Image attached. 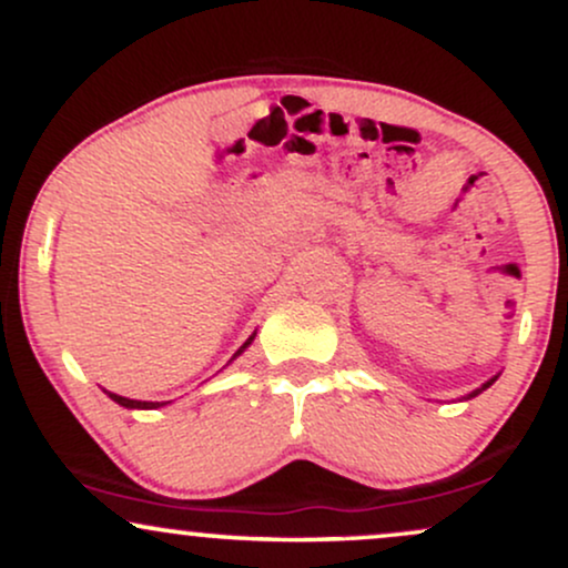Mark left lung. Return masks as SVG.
I'll return each instance as SVG.
<instances>
[{
    "label": "left lung",
    "mask_w": 568,
    "mask_h": 568,
    "mask_svg": "<svg viewBox=\"0 0 568 568\" xmlns=\"http://www.w3.org/2000/svg\"><path fill=\"white\" fill-rule=\"evenodd\" d=\"M494 382H497V376H494V379H491V382H486V384H484V387H480V389H475V393H470V397H475V395H480V393H484V389L488 387V384H494Z\"/></svg>",
    "instance_id": "left-lung-1"
}]
</instances>
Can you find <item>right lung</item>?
<instances>
[{"instance_id":"1","label":"right lung","mask_w":568,"mask_h":568,"mask_svg":"<svg viewBox=\"0 0 568 568\" xmlns=\"http://www.w3.org/2000/svg\"><path fill=\"white\" fill-rule=\"evenodd\" d=\"M253 336H256V334H253ZM253 336H251V338H247V342L243 344V347H240V349H237V355H240V352H243V349L247 347V344H251V342H253ZM109 397H112V400H114V403H120V406H125V408H160V406H165V403H146V400H130V397H122V395H112V393H109Z\"/></svg>"}]
</instances>
